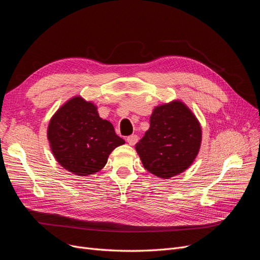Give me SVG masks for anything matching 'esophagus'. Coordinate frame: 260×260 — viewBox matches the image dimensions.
Instances as JSON below:
<instances>
[{"label": "esophagus", "mask_w": 260, "mask_h": 260, "mask_svg": "<svg viewBox=\"0 0 260 260\" xmlns=\"http://www.w3.org/2000/svg\"><path fill=\"white\" fill-rule=\"evenodd\" d=\"M138 140H139V138H138L137 135H131L126 138V141L128 142L129 145H135L136 143L138 142Z\"/></svg>", "instance_id": "obj_1"}]
</instances>
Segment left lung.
I'll return each mask as SVG.
<instances>
[{"label": "left lung", "mask_w": 260, "mask_h": 260, "mask_svg": "<svg viewBox=\"0 0 260 260\" xmlns=\"http://www.w3.org/2000/svg\"><path fill=\"white\" fill-rule=\"evenodd\" d=\"M149 123V129L136 144L144 169L165 179L184 172L201 142V128L193 113L182 102L173 101L157 106Z\"/></svg>", "instance_id": "1"}]
</instances>
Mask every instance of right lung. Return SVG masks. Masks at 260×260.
Wrapping results in <instances>:
<instances>
[{
  "mask_svg": "<svg viewBox=\"0 0 260 260\" xmlns=\"http://www.w3.org/2000/svg\"><path fill=\"white\" fill-rule=\"evenodd\" d=\"M47 138L60 165L78 176L104 168L108 155L125 143L113 124L99 117L97 107L81 97L66 102L51 118Z\"/></svg>",
  "mask_w": 260,
  "mask_h": 260,
  "instance_id": "add662e5",
  "label": "right lung"
}]
</instances>
